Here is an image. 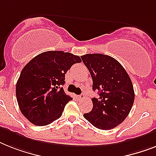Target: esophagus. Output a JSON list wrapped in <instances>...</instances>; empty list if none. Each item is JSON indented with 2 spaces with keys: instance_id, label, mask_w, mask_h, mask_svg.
I'll return each mask as SVG.
<instances>
[{
  "instance_id": "1",
  "label": "esophagus",
  "mask_w": 156,
  "mask_h": 156,
  "mask_svg": "<svg viewBox=\"0 0 156 156\" xmlns=\"http://www.w3.org/2000/svg\"><path fill=\"white\" fill-rule=\"evenodd\" d=\"M78 97H79L80 100H83V99H84L85 96H84V94H80V96H78Z\"/></svg>"
}]
</instances>
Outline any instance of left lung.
Masks as SVG:
<instances>
[{"instance_id":"left-lung-1","label":"left lung","mask_w":156,"mask_h":156,"mask_svg":"<svg viewBox=\"0 0 156 156\" xmlns=\"http://www.w3.org/2000/svg\"><path fill=\"white\" fill-rule=\"evenodd\" d=\"M90 72L92 89L99 92L92 99V111L83 117L99 129H112L128 115L135 100L133 85L129 76L115 59L104 54L81 56Z\"/></svg>"}]
</instances>
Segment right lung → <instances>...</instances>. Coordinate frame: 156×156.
I'll list each match as a JSON object with an SVG mask.
<instances>
[{
	"label": "right lung",
	"mask_w": 156,
	"mask_h": 156,
	"mask_svg": "<svg viewBox=\"0 0 156 156\" xmlns=\"http://www.w3.org/2000/svg\"><path fill=\"white\" fill-rule=\"evenodd\" d=\"M80 56L62 51L37 55L24 67L16 82V96L24 116L37 126L50 124L61 116L72 97L63 85L65 74Z\"/></svg>",
	"instance_id": "1"
}]
</instances>
